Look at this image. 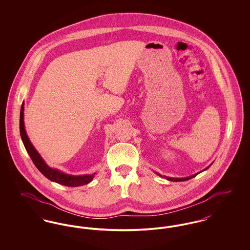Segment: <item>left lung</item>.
<instances>
[{
    "mask_svg": "<svg viewBox=\"0 0 250 250\" xmlns=\"http://www.w3.org/2000/svg\"><path fill=\"white\" fill-rule=\"evenodd\" d=\"M211 166V165H210ZM210 166L207 167L205 169H203V170H206L207 168H209L210 167ZM203 170H202V171H200V172H198V173H195V174H193V175H191V176H188V177H185V178H171V177H167V176H164V178H166L167 180H168V181H172V182H183V181H188V180H189V179L193 178V177H195V176H197L199 173H201V172H202ZM156 174H158L159 176H161L162 177V175H160L159 173H157L156 172Z\"/></svg>",
    "mask_w": 250,
    "mask_h": 250,
    "instance_id": "obj_1",
    "label": "left lung"
}]
</instances>
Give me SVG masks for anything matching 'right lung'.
I'll return each mask as SVG.
<instances>
[{
  "mask_svg": "<svg viewBox=\"0 0 250 250\" xmlns=\"http://www.w3.org/2000/svg\"><path fill=\"white\" fill-rule=\"evenodd\" d=\"M24 104L22 103L21 108V116H20V131H21V137L25 149L27 151V153L30 155L31 159L33 160L34 164L36 165V167L38 168V170L48 180L58 183L60 185L62 186H66V187H81L83 185L89 184L93 178L95 177V173L93 174H87V175H80V176H75V175H70V174H66L62 171H61L57 168H51L50 167H48L46 162L43 160V158L41 157V155L38 154V152L36 151V148L34 147V145L30 142L26 130H25V126H24Z\"/></svg>",
  "mask_w": 250,
  "mask_h": 250,
  "instance_id": "right-lung-1",
  "label": "right lung"
}]
</instances>
